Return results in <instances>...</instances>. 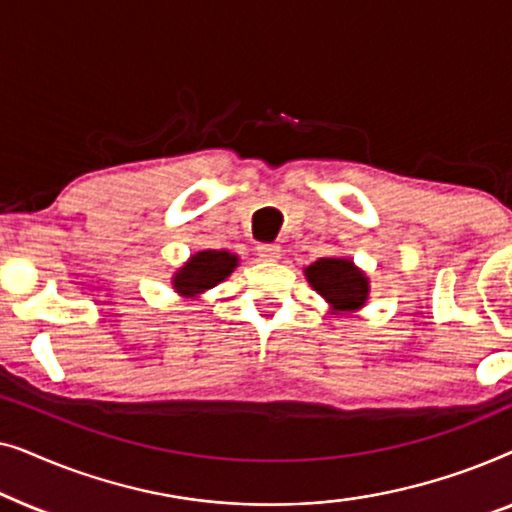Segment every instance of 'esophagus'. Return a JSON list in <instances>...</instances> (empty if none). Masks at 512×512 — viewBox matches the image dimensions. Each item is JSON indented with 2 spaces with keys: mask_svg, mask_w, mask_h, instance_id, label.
Masks as SVG:
<instances>
[{
  "mask_svg": "<svg viewBox=\"0 0 512 512\" xmlns=\"http://www.w3.org/2000/svg\"><path fill=\"white\" fill-rule=\"evenodd\" d=\"M258 258H263V261H277L279 256H282V249L277 247V244H258Z\"/></svg>",
  "mask_w": 512,
  "mask_h": 512,
  "instance_id": "1",
  "label": "esophagus"
}]
</instances>
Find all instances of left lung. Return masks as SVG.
<instances>
[{
  "label": "left lung",
  "instance_id": "left-lung-1",
  "mask_svg": "<svg viewBox=\"0 0 512 512\" xmlns=\"http://www.w3.org/2000/svg\"><path fill=\"white\" fill-rule=\"evenodd\" d=\"M314 291L326 300L333 314H354L368 303L370 279L352 258H319L303 270Z\"/></svg>",
  "mask_w": 512,
  "mask_h": 512
}]
</instances>
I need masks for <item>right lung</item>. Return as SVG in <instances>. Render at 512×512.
I'll use <instances>...</instances> for the list:
<instances>
[{
  "instance_id": "add662e5",
  "label": "right lung",
  "mask_w": 512,
  "mask_h": 512,
  "mask_svg": "<svg viewBox=\"0 0 512 512\" xmlns=\"http://www.w3.org/2000/svg\"><path fill=\"white\" fill-rule=\"evenodd\" d=\"M240 265V256L230 251L205 249L193 254L181 268L172 275V289L181 298H200L202 293L214 289L223 279L233 275V270Z\"/></svg>"
}]
</instances>
